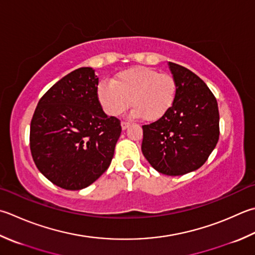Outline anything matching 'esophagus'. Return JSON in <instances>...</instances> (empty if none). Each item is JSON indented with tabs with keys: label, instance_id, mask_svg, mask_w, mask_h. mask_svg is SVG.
Instances as JSON below:
<instances>
[{
	"label": "esophagus",
	"instance_id": "esophagus-1",
	"mask_svg": "<svg viewBox=\"0 0 255 255\" xmlns=\"http://www.w3.org/2000/svg\"><path fill=\"white\" fill-rule=\"evenodd\" d=\"M129 126H130V124L127 123V122H122V128L123 130H125V129H127Z\"/></svg>",
	"mask_w": 255,
	"mask_h": 255
}]
</instances>
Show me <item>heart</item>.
<instances>
[{
	"label": "heart",
	"mask_w": 255,
	"mask_h": 255,
	"mask_svg": "<svg viewBox=\"0 0 255 255\" xmlns=\"http://www.w3.org/2000/svg\"><path fill=\"white\" fill-rule=\"evenodd\" d=\"M176 95L173 76L143 66L124 69L115 75L112 82H103L98 87V99L108 115H121L131 99L132 116L142 115L149 122L163 117L172 107Z\"/></svg>",
	"instance_id": "heart-1"
}]
</instances>
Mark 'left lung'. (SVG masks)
Wrapping results in <instances>:
<instances>
[{"instance_id": "1", "label": "left lung", "mask_w": 255, "mask_h": 255, "mask_svg": "<svg viewBox=\"0 0 255 255\" xmlns=\"http://www.w3.org/2000/svg\"><path fill=\"white\" fill-rule=\"evenodd\" d=\"M177 83L172 107L142 126L141 150L158 172L182 176L200 168L219 140V109L214 95L190 69L169 62Z\"/></svg>"}]
</instances>
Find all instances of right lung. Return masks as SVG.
<instances>
[{
    "instance_id": "obj_1",
    "label": "right lung",
    "mask_w": 255,
    "mask_h": 255,
    "mask_svg": "<svg viewBox=\"0 0 255 255\" xmlns=\"http://www.w3.org/2000/svg\"><path fill=\"white\" fill-rule=\"evenodd\" d=\"M92 67L64 76L39 99L29 146L37 169L66 190L88 187L107 170L122 132L121 122L104 113Z\"/></svg>"
}]
</instances>
